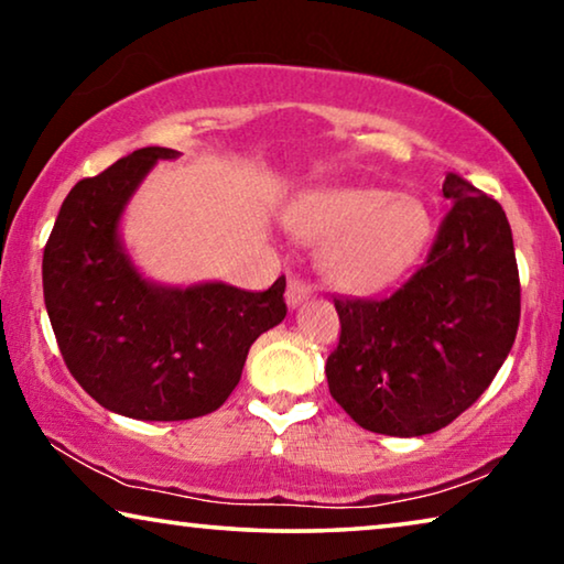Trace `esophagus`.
<instances>
[{
  "label": "esophagus",
  "mask_w": 564,
  "mask_h": 564,
  "mask_svg": "<svg viewBox=\"0 0 564 564\" xmlns=\"http://www.w3.org/2000/svg\"><path fill=\"white\" fill-rule=\"evenodd\" d=\"M306 299H311V285L303 281V279H293L289 281V291H285V301H289L291 308H296L299 303H303Z\"/></svg>",
  "instance_id": "34e87169"
}]
</instances>
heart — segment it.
Masks as SVG:
<instances>
[{"label": "heart", "instance_id": "heart-1", "mask_svg": "<svg viewBox=\"0 0 564 564\" xmlns=\"http://www.w3.org/2000/svg\"><path fill=\"white\" fill-rule=\"evenodd\" d=\"M296 236L324 243L321 268L348 291L394 281L424 248L432 220L411 195L379 187H341L303 198L289 213Z\"/></svg>", "mask_w": 564, "mask_h": 564}]
</instances>
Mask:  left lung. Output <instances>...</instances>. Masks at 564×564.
I'll return each mask as SVG.
<instances>
[{"label":"left lung","instance_id":"1","mask_svg":"<svg viewBox=\"0 0 564 564\" xmlns=\"http://www.w3.org/2000/svg\"><path fill=\"white\" fill-rule=\"evenodd\" d=\"M449 210L424 265L387 299H334L330 397L377 434L422 436L485 394L520 326L512 228L495 198L462 175L442 185Z\"/></svg>","mask_w":564,"mask_h":564}]
</instances>
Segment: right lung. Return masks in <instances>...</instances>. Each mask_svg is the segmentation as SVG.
<instances>
[{"instance_id":"right-lung-1","label":"right lung","mask_w":564,"mask_h":564,"mask_svg":"<svg viewBox=\"0 0 564 564\" xmlns=\"http://www.w3.org/2000/svg\"><path fill=\"white\" fill-rule=\"evenodd\" d=\"M170 148H140L79 181L42 258L50 324L67 369L97 404L142 422L216 411L238 387L250 344L285 318V279L268 291L228 283L167 289L142 279L120 216Z\"/></svg>"}]
</instances>
